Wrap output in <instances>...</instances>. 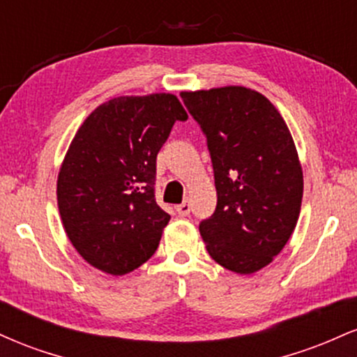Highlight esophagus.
<instances>
[{"label": "esophagus", "mask_w": 357, "mask_h": 357, "mask_svg": "<svg viewBox=\"0 0 357 357\" xmlns=\"http://www.w3.org/2000/svg\"><path fill=\"white\" fill-rule=\"evenodd\" d=\"M176 211H178L179 216H188V215H190V211H191L190 202H183L181 204H178V206H176Z\"/></svg>", "instance_id": "esophagus-1"}]
</instances>
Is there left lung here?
<instances>
[{
    "label": "left lung",
    "instance_id": "left-lung-1",
    "mask_svg": "<svg viewBox=\"0 0 357 357\" xmlns=\"http://www.w3.org/2000/svg\"><path fill=\"white\" fill-rule=\"evenodd\" d=\"M202 127L216 186V210L199 223L221 267L253 273L289 241L301 213L304 176L294 139L272 102L247 87L181 92Z\"/></svg>",
    "mask_w": 357,
    "mask_h": 357
}]
</instances>
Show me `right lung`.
I'll return each mask as SVG.
<instances>
[{
	"instance_id": "right-lung-1",
	"label": "right lung",
	"mask_w": 357,
	"mask_h": 357,
	"mask_svg": "<svg viewBox=\"0 0 357 357\" xmlns=\"http://www.w3.org/2000/svg\"><path fill=\"white\" fill-rule=\"evenodd\" d=\"M186 119L171 93L117 97L77 130L56 199L68 240L92 267L124 275L154 255L171 220L155 203V158Z\"/></svg>"
}]
</instances>
